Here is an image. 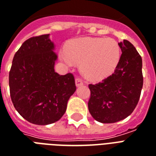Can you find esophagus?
<instances>
[{
	"label": "esophagus",
	"mask_w": 156,
	"mask_h": 156,
	"mask_svg": "<svg viewBox=\"0 0 156 156\" xmlns=\"http://www.w3.org/2000/svg\"><path fill=\"white\" fill-rule=\"evenodd\" d=\"M75 84H76V87H81L83 85V81L81 80L80 78H76L75 79Z\"/></svg>",
	"instance_id": "obj_1"
}]
</instances>
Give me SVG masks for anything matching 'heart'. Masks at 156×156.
<instances>
[{
	"instance_id": "1",
	"label": "heart",
	"mask_w": 156,
	"mask_h": 156,
	"mask_svg": "<svg viewBox=\"0 0 156 156\" xmlns=\"http://www.w3.org/2000/svg\"><path fill=\"white\" fill-rule=\"evenodd\" d=\"M60 58L66 65L80 62V69L91 79H101L112 73L120 59V47L112 38L79 37L63 48Z\"/></svg>"
}]
</instances>
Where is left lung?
I'll list each match as a JSON object with an SVG mask.
<instances>
[{
	"instance_id": "left-lung-1",
	"label": "left lung",
	"mask_w": 156,
	"mask_h": 156,
	"mask_svg": "<svg viewBox=\"0 0 156 156\" xmlns=\"http://www.w3.org/2000/svg\"><path fill=\"white\" fill-rule=\"evenodd\" d=\"M119 46L122 54L114 73L89 85V112L102 123H116L129 116L138 103L143 86L141 55L127 40Z\"/></svg>"
}]
</instances>
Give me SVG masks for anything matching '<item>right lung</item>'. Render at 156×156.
Returning a JSON list of instances; mask_svg holds the SVG:
<instances>
[{"mask_svg":"<svg viewBox=\"0 0 156 156\" xmlns=\"http://www.w3.org/2000/svg\"><path fill=\"white\" fill-rule=\"evenodd\" d=\"M50 34L33 37L15 53L9 74L10 97L15 110L37 125L59 120L76 91L73 74L55 72L58 55Z\"/></svg>","mask_w":156,"mask_h":156,"instance_id":"1","label":"right lung"}]
</instances>
